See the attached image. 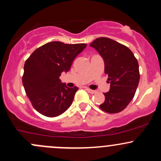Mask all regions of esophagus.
<instances>
[{
  "label": "esophagus",
  "instance_id": "34e87169",
  "mask_svg": "<svg viewBox=\"0 0 161 161\" xmlns=\"http://www.w3.org/2000/svg\"><path fill=\"white\" fill-rule=\"evenodd\" d=\"M86 90L87 92H90V93H91V94H93V93H95V92H96V90H90V89H88V88H86Z\"/></svg>",
  "mask_w": 161,
  "mask_h": 161
}]
</instances>
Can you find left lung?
<instances>
[{
    "mask_svg": "<svg viewBox=\"0 0 161 161\" xmlns=\"http://www.w3.org/2000/svg\"><path fill=\"white\" fill-rule=\"evenodd\" d=\"M104 61L110 90L100 108L110 114L118 113L134 97L139 82V63L127 47L107 37H100L90 43Z\"/></svg>",
    "mask_w": 161,
    "mask_h": 161,
    "instance_id": "1",
    "label": "left lung"
}]
</instances>
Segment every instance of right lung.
I'll return each instance as SVG.
<instances>
[{
    "instance_id": "obj_1",
    "label": "right lung",
    "mask_w": 161,
    "mask_h": 161,
    "mask_svg": "<svg viewBox=\"0 0 161 161\" xmlns=\"http://www.w3.org/2000/svg\"><path fill=\"white\" fill-rule=\"evenodd\" d=\"M86 43L67 44L53 41L37 48L24 65L22 83L33 108L44 116L57 117L71 106L79 88H69L60 79L70 70Z\"/></svg>"
}]
</instances>
